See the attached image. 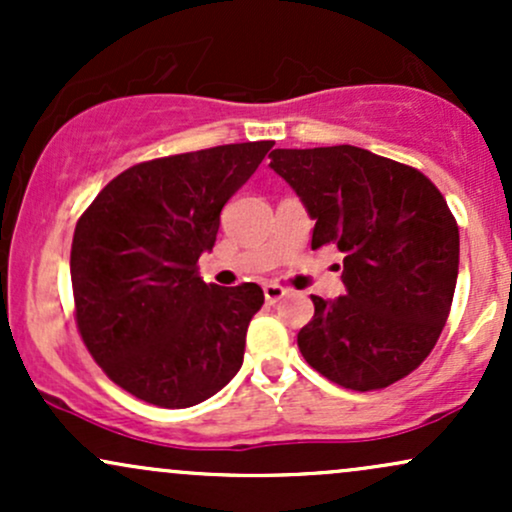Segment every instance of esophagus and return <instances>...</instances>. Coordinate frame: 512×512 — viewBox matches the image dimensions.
Wrapping results in <instances>:
<instances>
[{"label":"esophagus","mask_w":512,"mask_h":512,"mask_svg":"<svg viewBox=\"0 0 512 512\" xmlns=\"http://www.w3.org/2000/svg\"><path fill=\"white\" fill-rule=\"evenodd\" d=\"M286 291L284 286H279V284H267L264 286V298H267V303H276V301H281V298L286 296Z\"/></svg>","instance_id":"34e87169"}]
</instances>
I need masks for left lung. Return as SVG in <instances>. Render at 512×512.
I'll return each instance as SVG.
<instances>
[{"label": "left lung", "mask_w": 512, "mask_h": 512, "mask_svg": "<svg viewBox=\"0 0 512 512\" xmlns=\"http://www.w3.org/2000/svg\"><path fill=\"white\" fill-rule=\"evenodd\" d=\"M269 168L315 221L313 250L344 252V296H310L298 349L346 390H380L436 346L460 267V231L438 187L416 168L358 146L276 149Z\"/></svg>", "instance_id": "left-lung-1"}]
</instances>
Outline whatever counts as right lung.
<instances>
[{"mask_svg": "<svg viewBox=\"0 0 512 512\" xmlns=\"http://www.w3.org/2000/svg\"><path fill=\"white\" fill-rule=\"evenodd\" d=\"M272 146L226 144L139 163L110 180L76 223V325L98 366L129 395L166 409L195 407L243 366L264 293L257 284H207L197 260L214 248L221 209Z\"/></svg>", "mask_w": 512, "mask_h": 512, "instance_id": "1", "label": "right lung"}]
</instances>
